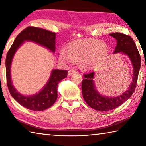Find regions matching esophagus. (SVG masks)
<instances>
[{"label": "esophagus", "mask_w": 146, "mask_h": 146, "mask_svg": "<svg viewBox=\"0 0 146 146\" xmlns=\"http://www.w3.org/2000/svg\"><path fill=\"white\" fill-rule=\"evenodd\" d=\"M76 72V71L75 70H70L68 71V75H73V74L75 73Z\"/></svg>", "instance_id": "obj_1"}]
</instances>
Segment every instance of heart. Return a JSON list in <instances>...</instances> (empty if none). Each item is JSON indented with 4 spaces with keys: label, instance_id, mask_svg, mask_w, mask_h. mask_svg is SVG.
Returning a JSON list of instances; mask_svg holds the SVG:
<instances>
[{
    "label": "heart",
    "instance_id": "1",
    "mask_svg": "<svg viewBox=\"0 0 146 146\" xmlns=\"http://www.w3.org/2000/svg\"><path fill=\"white\" fill-rule=\"evenodd\" d=\"M108 52V47L104 42L97 39L77 40L68 45V51L61 49L59 58L67 64L79 60L81 68L90 70L102 62Z\"/></svg>",
    "mask_w": 146,
    "mask_h": 146
}]
</instances>
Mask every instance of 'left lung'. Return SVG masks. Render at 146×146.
I'll return each mask as SVG.
<instances>
[{
  "label": "left lung",
  "mask_w": 146,
  "mask_h": 146,
  "mask_svg": "<svg viewBox=\"0 0 146 146\" xmlns=\"http://www.w3.org/2000/svg\"><path fill=\"white\" fill-rule=\"evenodd\" d=\"M117 40V46L113 53L122 52L127 55L131 62L133 67L132 82L128 90L117 97H110L100 95L96 90L94 84V71L84 75L82 82V96L86 102L91 108L97 111H110L119 107L123 102L129 99L133 95L137 84V79L141 66V58L137 46L130 36L122 33L110 34Z\"/></svg>",
  "instance_id": "left-lung-1"
}]
</instances>
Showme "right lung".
Segmentation results:
<instances>
[{
  "label": "right lung",
  "mask_w": 146,
  "mask_h": 146,
  "mask_svg": "<svg viewBox=\"0 0 146 146\" xmlns=\"http://www.w3.org/2000/svg\"><path fill=\"white\" fill-rule=\"evenodd\" d=\"M55 32L36 27H28L20 33L9 49L6 58L7 86L11 95L17 102L28 110L40 111L52 106L57 98V86L59 82L67 77L68 70H53L45 86L38 93L25 96L19 93L11 79V65L13 56L24 41H31L48 48L53 53L55 51Z\"/></svg>",
  "instance_id": "right-lung-1"
}]
</instances>
